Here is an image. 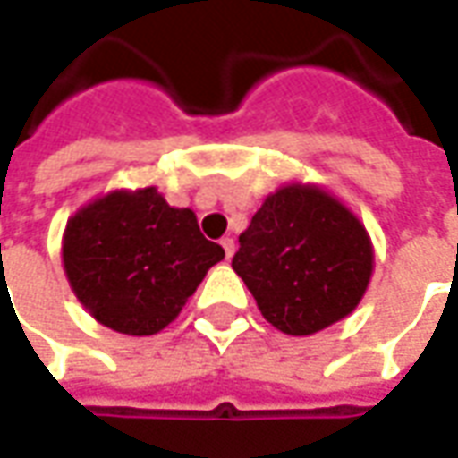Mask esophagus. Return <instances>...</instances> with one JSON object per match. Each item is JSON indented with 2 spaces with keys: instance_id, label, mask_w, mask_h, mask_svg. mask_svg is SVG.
Here are the masks:
<instances>
[{
  "instance_id": "34e87169",
  "label": "esophagus",
  "mask_w": 458,
  "mask_h": 458,
  "mask_svg": "<svg viewBox=\"0 0 458 458\" xmlns=\"http://www.w3.org/2000/svg\"><path fill=\"white\" fill-rule=\"evenodd\" d=\"M220 245H223V250H225V258H233V253H235V241H233V238H223V241H220Z\"/></svg>"
}]
</instances>
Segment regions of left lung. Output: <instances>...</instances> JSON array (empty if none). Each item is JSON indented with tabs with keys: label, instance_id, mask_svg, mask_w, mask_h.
<instances>
[{
	"label": "left lung",
	"instance_id": "8db88e82",
	"mask_svg": "<svg viewBox=\"0 0 458 458\" xmlns=\"http://www.w3.org/2000/svg\"><path fill=\"white\" fill-rule=\"evenodd\" d=\"M233 270L258 310L288 335H313L351 316L369 291L373 242L360 217L316 182H285L241 233Z\"/></svg>",
	"mask_w": 458,
	"mask_h": 458
}]
</instances>
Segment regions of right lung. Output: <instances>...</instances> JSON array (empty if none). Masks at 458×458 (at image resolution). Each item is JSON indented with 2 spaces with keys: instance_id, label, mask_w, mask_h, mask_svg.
Here are the masks:
<instances>
[{
  "instance_id": "right-lung-1",
  "label": "right lung",
  "mask_w": 458,
  "mask_h": 458,
  "mask_svg": "<svg viewBox=\"0 0 458 458\" xmlns=\"http://www.w3.org/2000/svg\"><path fill=\"white\" fill-rule=\"evenodd\" d=\"M223 258L195 213L173 208L155 185L102 192L62 233V268L77 301L127 335L160 334Z\"/></svg>"
}]
</instances>
